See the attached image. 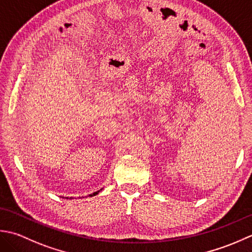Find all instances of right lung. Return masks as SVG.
Masks as SVG:
<instances>
[{"mask_svg": "<svg viewBox=\"0 0 252 252\" xmlns=\"http://www.w3.org/2000/svg\"><path fill=\"white\" fill-rule=\"evenodd\" d=\"M102 189H103V188H101V189H100V190H97V191H95V192H94V193H90L88 197H94V196H95V194H97V193H99V192H100V191L102 190ZM65 198H66V199H68L67 197H65ZM70 199H73V198H71V197H70Z\"/></svg>", "mask_w": 252, "mask_h": 252, "instance_id": "1", "label": "right lung"}]
</instances>
